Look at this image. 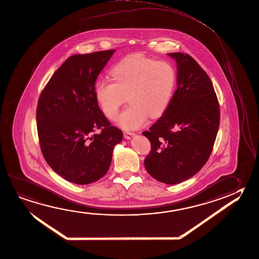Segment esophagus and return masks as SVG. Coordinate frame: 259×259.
Masks as SVG:
<instances>
[{
    "label": "esophagus",
    "instance_id": "34e87169",
    "mask_svg": "<svg viewBox=\"0 0 259 259\" xmlns=\"http://www.w3.org/2000/svg\"><path fill=\"white\" fill-rule=\"evenodd\" d=\"M135 136H136V134L133 132H123V136L125 139H131L132 137H134Z\"/></svg>",
    "mask_w": 259,
    "mask_h": 259
}]
</instances>
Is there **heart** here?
I'll return each instance as SVG.
<instances>
[{"label":"heart","mask_w":259,"mask_h":259,"mask_svg":"<svg viewBox=\"0 0 259 259\" xmlns=\"http://www.w3.org/2000/svg\"><path fill=\"white\" fill-rule=\"evenodd\" d=\"M111 73L114 81H97L95 94L102 112L111 120L117 117L128 96L131 105L120 115V126L142 127L149 115L159 118L167 109L177 84V71L169 62L136 54L121 60Z\"/></svg>","instance_id":"obj_1"}]
</instances>
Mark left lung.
<instances>
[{
	"mask_svg": "<svg viewBox=\"0 0 259 259\" xmlns=\"http://www.w3.org/2000/svg\"><path fill=\"white\" fill-rule=\"evenodd\" d=\"M177 63V89L163 115L142 134L151 152L145 159L150 176L176 185L207 162L220 123L218 97L207 73L190 55L168 54Z\"/></svg>",
	"mask_w": 259,
	"mask_h": 259,
	"instance_id": "8db88e82",
	"label": "left lung"
}]
</instances>
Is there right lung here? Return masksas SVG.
<instances>
[{"instance_id": "1", "label": "right lung", "mask_w": 259, "mask_h": 259, "mask_svg": "<svg viewBox=\"0 0 259 259\" xmlns=\"http://www.w3.org/2000/svg\"><path fill=\"white\" fill-rule=\"evenodd\" d=\"M114 52L70 56L38 100L37 132L42 155L55 172L76 185L104 177L114 145L123 139L122 131L101 111L95 94L96 79Z\"/></svg>"}]
</instances>
